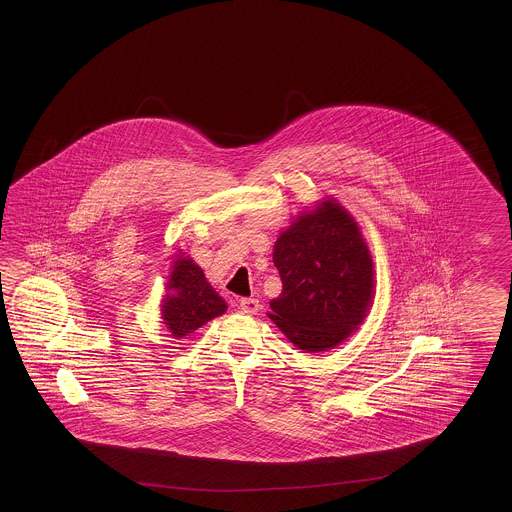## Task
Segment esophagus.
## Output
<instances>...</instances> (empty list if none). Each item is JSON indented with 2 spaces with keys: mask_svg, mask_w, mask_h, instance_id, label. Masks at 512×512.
Returning a JSON list of instances; mask_svg holds the SVG:
<instances>
[{
  "mask_svg": "<svg viewBox=\"0 0 512 512\" xmlns=\"http://www.w3.org/2000/svg\"><path fill=\"white\" fill-rule=\"evenodd\" d=\"M240 309L247 315H256L260 311V302L256 298H241Z\"/></svg>",
  "mask_w": 512,
  "mask_h": 512,
  "instance_id": "esophagus-1",
  "label": "esophagus"
}]
</instances>
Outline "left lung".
Here are the masks:
<instances>
[{
  "label": "left lung",
  "mask_w": 512,
  "mask_h": 512,
  "mask_svg": "<svg viewBox=\"0 0 512 512\" xmlns=\"http://www.w3.org/2000/svg\"><path fill=\"white\" fill-rule=\"evenodd\" d=\"M282 294L269 318L296 348H335L368 315L373 261L355 219L335 199L304 212L274 243Z\"/></svg>",
  "instance_id": "left-lung-1"
}]
</instances>
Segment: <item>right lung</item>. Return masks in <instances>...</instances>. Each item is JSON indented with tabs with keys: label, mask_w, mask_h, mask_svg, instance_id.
<instances>
[{
	"label": "right lung",
	"mask_w": 512,
	"mask_h": 512,
	"mask_svg": "<svg viewBox=\"0 0 512 512\" xmlns=\"http://www.w3.org/2000/svg\"><path fill=\"white\" fill-rule=\"evenodd\" d=\"M166 289L168 294L164 296L161 315L172 337L194 333L197 327L227 311L225 300L207 282L201 267L188 256L174 261Z\"/></svg>",
	"instance_id": "add662e5"
}]
</instances>
